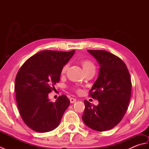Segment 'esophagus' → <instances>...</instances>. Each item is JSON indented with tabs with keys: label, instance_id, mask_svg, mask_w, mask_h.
Here are the masks:
<instances>
[{
	"label": "esophagus",
	"instance_id": "obj_1",
	"mask_svg": "<svg viewBox=\"0 0 149 149\" xmlns=\"http://www.w3.org/2000/svg\"><path fill=\"white\" fill-rule=\"evenodd\" d=\"M76 100H77L74 99V98H70V103H72V104L75 103V102H76Z\"/></svg>",
	"mask_w": 149,
	"mask_h": 149
}]
</instances>
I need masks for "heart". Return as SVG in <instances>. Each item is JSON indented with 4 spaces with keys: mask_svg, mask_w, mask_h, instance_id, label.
I'll use <instances>...</instances> for the list:
<instances>
[{
    "mask_svg": "<svg viewBox=\"0 0 149 149\" xmlns=\"http://www.w3.org/2000/svg\"><path fill=\"white\" fill-rule=\"evenodd\" d=\"M80 64L82 67H83V70L84 73L89 71H95V65L94 63L90 61L89 59H82L80 61ZM68 65L66 64L63 66L61 70V74L64 75L66 73V71L68 70ZM76 91L78 93L81 92V90L76 89Z\"/></svg>",
    "mask_w": 149,
    "mask_h": 149,
    "instance_id": "1",
    "label": "heart"
}]
</instances>
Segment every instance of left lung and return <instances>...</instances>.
<instances>
[{"instance_id": "obj_1", "label": "left lung", "mask_w": 149, "mask_h": 149, "mask_svg": "<svg viewBox=\"0 0 149 149\" xmlns=\"http://www.w3.org/2000/svg\"><path fill=\"white\" fill-rule=\"evenodd\" d=\"M100 65L99 77L89 96L99 100L97 106L86 100L82 118L88 127L106 131L122 120L131 99L132 83L127 66L118 56L102 50H88Z\"/></svg>"}]
</instances>
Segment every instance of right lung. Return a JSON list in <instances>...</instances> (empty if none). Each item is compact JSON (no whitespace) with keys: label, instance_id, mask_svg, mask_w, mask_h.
<instances>
[{"label":"right lung","instance_id":"obj_1","mask_svg":"<svg viewBox=\"0 0 149 149\" xmlns=\"http://www.w3.org/2000/svg\"><path fill=\"white\" fill-rule=\"evenodd\" d=\"M75 53L43 50L26 60L15 79V91L19 112L24 123L38 132L51 131L59 125L70 105L65 95L55 102L48 95L59 83L63 66Z\"/></svg>","mask_w":149,"mask_h":149}]
</instances>
